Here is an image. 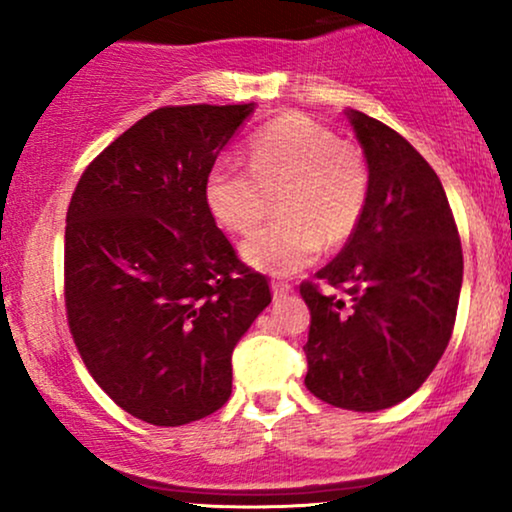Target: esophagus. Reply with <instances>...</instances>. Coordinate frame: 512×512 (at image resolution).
<instances>
[{"label":"esophagus","mask_w":512,"mask_h":512,"mask_svg":"<svg viewBox=\"0 0 512 512\" xmlns=\"http://www.w3.org/2000/svg\"><path fill=\"white\" fill-rule=\"evenodd\" d=\"M293 289L291 284H286V281H272V293H274V301H281V298L289 296Z\"/></svg>","instance_id":"esophagus-1"}]
</instances>
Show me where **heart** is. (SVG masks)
Returning a JSON list of instances; mask_svg holds the SVG:
<instances>
[{
  "instance_id": "heart-1",
  "label": "heart",
  "mask_w": 512,
  "mask_h": 512,
  "mask_svg": "<svg viewBox=\"0 0 512 512\" xmlns=\"http://www.w3.org/2000/svg\"><path fill=\"white\" fill-rule=\"evenodd\" d=\"M366 158L339 142L330 127L291 113L252 137L250 168L219 158L204 180V202L226 231H255L279 195V221L243 245L245 262L289 276L317 260L325 240L339 245L356 233L368 204Z\"/></svg>"
}]
</instances>
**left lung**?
<instances>
[{
	"label": "left lung",
	"mask_w": 512,
	"mask_h": 512,
	"mask_svg": "<svg viewBox=\"0 0 512 512\" xmlns=\"http://www.w3.org/2000/svg\"><path fill=\"white\" fill-rule=\"evenodd\" d=\"M368 163L356 233L301 284L310 308L305 387L339 409L380 411L414 395L443 356L462 289V245L436 170L402 134L346 110Z\"/></svg>",
	"instance_id": "8db88e82"
}]
</instances>
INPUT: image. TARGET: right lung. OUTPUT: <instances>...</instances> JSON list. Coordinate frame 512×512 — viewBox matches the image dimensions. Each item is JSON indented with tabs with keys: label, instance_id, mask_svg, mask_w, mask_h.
I'll list each match as a JSON object with an SVG mask.
<instances>
[{
	"label": "right lung",
	"instance_id": "right-lung-1",
	"mask_svg": "<svg viewBox=\"0 0 512 512\" xmlns=\"http://www.w3.org/2000/svg\"><path fill=\"white\" fill-rule=\"evenodd\" d=\"M252 110H154L96 156L69 202V330L105 395L146 424L221 409L233 349L272 303L204 202L209 168Z\"/></svg>",
	"mask_w": 512,
	"mask_h": 512
}]
</instances>
